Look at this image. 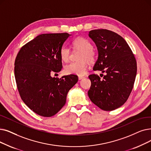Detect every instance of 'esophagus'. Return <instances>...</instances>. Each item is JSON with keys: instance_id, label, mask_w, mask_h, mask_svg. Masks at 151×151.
<instances>
[{"instance_id": "esophagus-1", "label": "esophagus", "mask_w": 151, "mask_h": 151, "mask_svg": "<svg viewBox=\"0 0 151 151\" xmlns=\"http://www.w3.org/2000/svg\"><path fill=\"white\" fill-rule=\"evenodd\" d=\"M83 78H84V76H78V79H79L80 80H82Z\"/></svg>"}]
</instances>
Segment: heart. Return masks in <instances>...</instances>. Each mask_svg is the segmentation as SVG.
<instances>
[{
    "label": "heart",
    "mask_w": 151,
    "mask_h": 151,
    "mask_svg": "<svg viewBox=\"0 0 151 151\" xmlns=\"http://www.w3.org/2000/svg\"><path fill=\"white\" fill-rule=\"evenodd\" d=\"M74 48L81 51L78 57L80 61L71 62L65 65V73L67 75H76L83 76L86 73L88 62L93 63L96 60V53L93 50V45L84 37H79L75 39L72 42ZM70 50L66 46H63L60 50V56L62 61L67 62L70 59Z\"/></svg>",
    "instance_id": "1"
}]
</instances>
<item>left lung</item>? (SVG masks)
<instances>
[{"label": "left lung", "mask_w": 151, "mask_h": 151, "mask_svg": "<svg viewBox=\"0 0 151 151\" xmlns=\"http://www.w3.org/2000/svg\"><path fill=\"white\" fill-rule=\"evenodd\" d=\"M89 36L98 50L93 70L106 75L102 79L95 74L89 76L91 86L88 94L97 107L112 111L125 103L133 89L137 72L136 58L126 41L115 32L94 29L89 32Z\"/></svg>", "instance_id": "8db88e82"}]
</instances>
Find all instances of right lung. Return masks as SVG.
Returning a JSON list of instances; mask_svg holds the SVG:
<instances>
[{"label": "right lung", "mask_w": 151, "mask_h": 151, "mask_svg": "<svg viewBox=\"0 0 151 151\" xmlns=\"http://www.w3.org/2000/svg\"><path fill=\"white\" fill-rule=\"evenodd\" d=\"M70 36L42 34L24 45L15 61L17 88L24 103L39 115H55L66 103L69 90L77 83L75 75L52 77L62 68L60 50Z\"/></svg>", "instance_id": "1"}]
</instances>
